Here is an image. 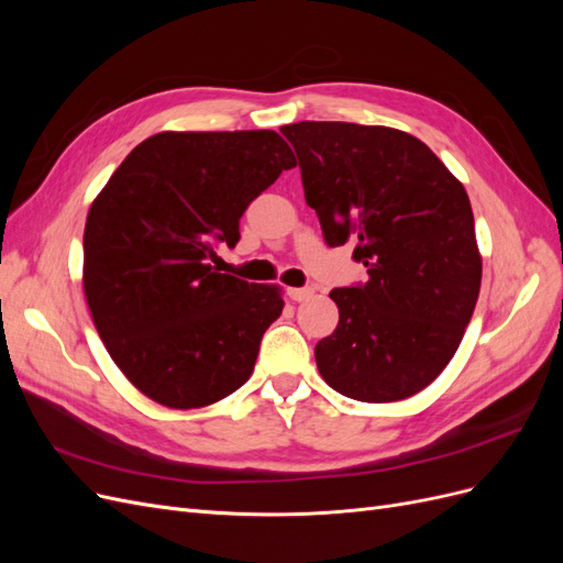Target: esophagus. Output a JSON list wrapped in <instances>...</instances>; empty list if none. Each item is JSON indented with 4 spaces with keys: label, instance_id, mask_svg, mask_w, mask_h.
<instances>
[{
    "label": "esophagus",
    "instance_id": "1",
    "mask_svg": "<svg viewBox=\"0 0 563 563\" xmlns=\"http://www.w3.org/2000/svg\"><path fill=\"white\" fill-rule=\"evenodd\" d=\"M288 298L291 300H296V302H302V300H308V298H312V288H288Z\"/></svg>",
    "mask_w": 563,
    "mask_h": 563
}]
</instances>
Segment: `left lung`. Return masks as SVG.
Returning a JSON list of instances; mask_svg holds the SVG:
<instances>
[{
  "mask_svg": "<svg viewBox=\"0 0 563 563\" xmlns=\"http://www.w3.org/2000/svg\"><path fill=\"white\" fill-rule=\"evenodd\" d=\"M329 246L356 242L364 286L333 288L338 327L321 378L356 401L418 395L449 366L482 288L470 197L416 135L389 126H282Z\"/></svg>",
  "mask_w": 563,
  "mask_h": 563,
  "instance_id": "left-lung-1",
  "label": "left lung"
}]
</instances>
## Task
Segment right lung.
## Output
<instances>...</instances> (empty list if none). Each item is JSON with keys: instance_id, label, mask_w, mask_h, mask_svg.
I'll use <instances>...</instances> for the list:
<instances>
[{"instance_id": "add662e5", "label": "right lung", "mask_w": 563, "mask_h": 563, "mask_svg": "<svg viewBox=\"0 0 563 563\" xmlns=\"http://www.w3.org/2000/svg\"><path fill=\"white\" fill-rule=\"evenodd\" d=\"M277 131H162L135 145L84 228V296L112 362L145 397L201 408L240 389L282 310L277 284L218 272L249 203L294 168Z\"/></svg>"}]
</instances>
